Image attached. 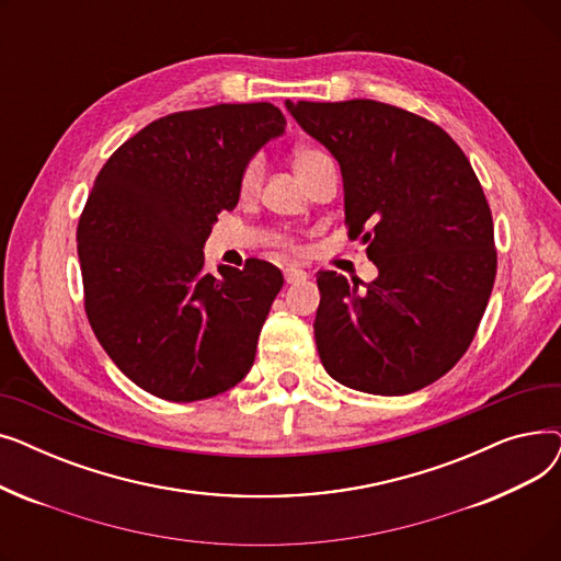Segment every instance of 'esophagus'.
Masks as SVG:
<instances>
[{"mask_svg":"<svg viewBox=\"0 0 561 561\" xmlns=\"http://www.w3.org/2000/svg\"><path fill=\"white\" fill-rule=\"evenodd\" d=\"M284 277H286V284H300L309 277V273L298 268V265H288V268L284 271Z\"/></svg>","mask_w":561,"mask_h":561,"instance_id":"obj_1","label":"esophagus"}]
</instances>
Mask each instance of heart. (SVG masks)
<instances>
[{
	"instance_id": "1",
	"label": "heart",
	"mask_w": 561,
	"mask_h": 561,
	"mask_svg": "<svg viewBox=\"0 0 561 561\" xmlns=\"http://www.w3.org/2000/svg\"><path fill=\"white\" fill-rule=\"evenodd\" d=\"M330 157L318 150V147H309V145H302V147H296L293 150V168H296L300 180H305V176L322 161H328ZM261 180H263V161L259 157L250 159L243 170H241V176H239V191L241 195H252L256 193V188L261 186Z\"/></svg>"
}]
</instances>
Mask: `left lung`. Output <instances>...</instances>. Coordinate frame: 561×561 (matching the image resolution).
Instances as JSON below:
<instances>
[{
  "label": "left lung",
  "mask_w": 561,
  "mask_h": 561,
  "mask_svg": "<svg viewBox=\"0 0 561 561\" xmlns=\"http://www.w3.org/2000/svg\"><path fill=\"white\" fill-rule=\"evenodd\" d=\"M341 165L345 225L377 279L318 273L313 334L325 370L375 396L414 393L468 350L495 279L489 202L438 125L375 102H286Z\"/></svg>",
  "instance_id": "obj_1"
}]
</instances>
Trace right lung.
Wrapping results in <instances>:
<instances>
[{
	"mask_svg": "<svg viewBox=\"0 0 561 561\" xmlns=\"http://www.w3.org/2000/svg\"><path fill=\"white\" fill-rule=\"evenodd\" d=\"M286 117L271 102L170 113L102 165L77 227L88 322L142 391L195 402L236 387L284 277L252 259L204 271L220 211L239 204L243 165Z\"/></svg>",
	"mask_w": 561,
	"mask_h": 561,
	"instance_id": "1",
	"label": "right lung"
}]
</instances>
